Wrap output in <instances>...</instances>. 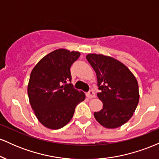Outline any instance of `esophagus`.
I'll return each instance as SVG.
<instances>
[{"label":"esophagus","instance_id":"1","mask_svg":"<svg viewBox=\"0 0 159 159\" xmlns=\"http://www.w3.org/2000/svg\"><path fill=\"white\" fill-rule=\"evenodd\" d=\"M87 97L89 98H93L96 97V95H95L94 92L93 90H90L88 93H87Z\"/></svg>","mask_w":159,"mask_h":159}]
</instances>
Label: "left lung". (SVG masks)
Listing matches in <instances>:
<instances>
[{
    "instance_id": "8db88e82",
    "label": "left lung",
    "mask_w": 159,
    "mask_h": 159,
    "mask_svg": "<svg viewBox=\"0 0 159 159\" xmlns=\"http://www.w3.org/2000/svg\"><path fill=\"white\" fill-rule=\"evenodd\" d=\"M87 61L94 69L103 108L94 112L96 121L107 129L120 127L130 120L138 102L139 89L136 78L129 68L114 57L89 54Z\"/></svg>"
}]
</instances>
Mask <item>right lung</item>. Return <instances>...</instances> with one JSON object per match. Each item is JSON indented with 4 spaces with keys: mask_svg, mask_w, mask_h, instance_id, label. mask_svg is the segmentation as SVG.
Masks as SVG:
<instances>
[{
    "mask_svg": "<svg viewBox=\"0 0 159 159\" xmlns=\"http://www.w3.org/2000/svg\"><path fill=\"white\" fill-rule=\"evenodd\" d=\"M78 52L64 48L53 51L38 62L30 75L27 94L36 118L45 127L59 129L72 120L76 105L85 94L73 88L70 67Z\"/></svg>",
    "mask_w": 159,
    "mask_h": 159,
    "instance_id": "1",
    "label": "right lung"
}]
</instances>
